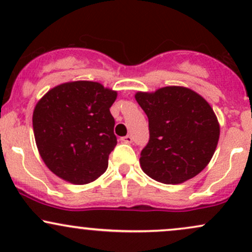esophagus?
<instances>
[{
	"label": "esophagus",
	"instance_id": "obj_1",
	"mask_svg": "<svg viewBox=\"0 0 252 252\" xmlns=\"http://www.w3.org/2000/svg\"><path fill=\"white\" fill-rule=\"evenodd\" d=\"M121 141L124 143H131L132 142V136L131 135H126V136H123V137H121Z\"/></svg>",
	"mask_w": 252,
	"mask_h": 252
}]
</instances>
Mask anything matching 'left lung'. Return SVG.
<instances>
[{"mask_svg":"<svg viewBox=\"0 0 252 252\" xmlns=\"http://www.w3.org/2000/svg\"><path fill=\"white\" fill-rule=\"evenodd\" d=\"M135 98L149 122V141L140 158L143 172L168 185L198 175L212 158L219 140L218 120L210 104L181 86L138 92Z\"/></svg>","mask_w":252,"mask_h":252,"instance_id":"1","label":"left lung"}]
</instances>
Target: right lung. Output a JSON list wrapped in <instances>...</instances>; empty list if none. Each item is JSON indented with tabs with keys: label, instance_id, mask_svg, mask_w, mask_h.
<instances>
[{
	"label": "right lung",
	"instance_id": "add662e5",
	"mask_svg": "<svg viewBox=\"0 0 252 252\" xmlns=\"http://www.w3.org/2000/svg\"><path fill=\"white\" fill-rule=\"evenodd\" d=\"M117 94L99 83L73 82L52 89L33 114L35 142L54 174L76 185L96 180L117 144L110 108Z\"/></svg>",
	"mask_w": 252,
	"mask_h": 252
}]
</instances>
